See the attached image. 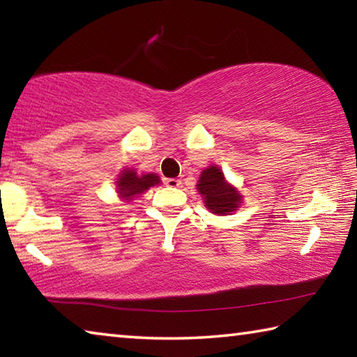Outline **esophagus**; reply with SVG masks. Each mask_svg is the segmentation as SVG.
<instances>
[{"mask_svg": "<svg viewBox=\"0 0 357 357\" xmlns=\"http://www.w3.org/2000/svg\"><path fill=\"white\" fill-rule=\"evenodd\" d=\"M164 183H165L167 187H173V189H174V187H179L181 185V181L176 179V178H167Z\"/></svg>", "mask_w": 357, "mask_h": 357, "instance_id": "esophagus-1", "label": "esophagus"}]
</instances>
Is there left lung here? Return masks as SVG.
I'll return each mask as SVG.
<instances>
[{"instance_id":"left-lung-1","label":"left lung","mask_w":357,"mask_h":357,"mask_svg":"<svg viewBox=\"0 0 357 357\" xmlns=\"http://www.w3.org/2000/svg\"><path fill=\"white\" fill-rule=\"evenodd\" d=\"M198 192L202 193L208 209L214 214H228L236 211L241 203V195L236 189L225 183L220 168L209 167L202 173L198 181Z\"/></svg>"}]
</instances>
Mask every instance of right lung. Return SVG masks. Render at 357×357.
Here are the masks:
<instances>
[{
	"label": "right lung",
	"mask_w": 357,
	"mask_h": 357,
	"mask_svg": "<svg viewBox=\"0 0 357 357\" xmlns=\"http://www.w3.org/2000/svg\"><path fill=\"white\" fill-rule=\"evenodd\" d=\"M159 183L160 179L154 173L138 176L134 170H123L118 179V193L121 198H124V200H132V198L138 195V193H143L144 190H148L149 187Z\"/></svg>",
	"instance_id": "add662e5"
}]
</instances>
